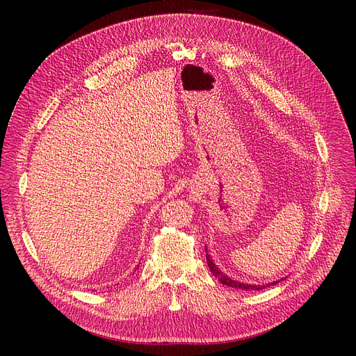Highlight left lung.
<instances>
[{"mask_svg":"<svg viewBox=\"0 0 356 356\" xmlns=\"http://www.w3.org/2000/svg\"><path fill=\"white\" fill-rule=\"evenodd\" d=\"M207 261H208V266H209V270H211V273L219 280V282L222 283V284H225V286H229V287H232V289H242V290H263V289H266V287H268V286H250V284H244V283H239V282H235V280H231L229 277H227L225 274H222L218 268H216V266L212 263V259H211V257H209V254H207ZM278 282H275V283H273V286L274 284H277Z\"/></svg>","mask_w":356,"mask_h":356,"instance_id":"8db88e82","label":"left lung"}]
</instances>
